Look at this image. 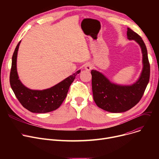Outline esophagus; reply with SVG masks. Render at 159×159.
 <instances>
[{
    "instance_id": "1",
    "label": "esophagus",
    "mask_w": 159,
    "mask_h": 159,
    "mask_svg": "<svg viewBox=\"0 0 159 159\" xmlns=\"http://www.w3.org/2000/svg\"><path fill=\"white\" fill-rule=\"evenodd\" d=\"M92 68H93V66L90 63H88L84 65V69L87 71H90L91 69H92Z\"/></svg>"
}]
</instances>
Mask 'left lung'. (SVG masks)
<instances>
[{
  "mask_svg": "<svg viewBox=\"0 0 159 159\" xmlns=\"http://www.w3.org/2000/svg\"><path fill=\"white\" fill-rule=\"evenodd\" d=\"M127 38L136 42L143 54V69L134 83L129 85L116 84L101 72L95 70L91 71L94 101L98 107L111 113L125 112L135 106L143 97L149 80L150 66L144 41L137 33L129 28Z\"/></svg>",
  "mask_w": 159,
  "mask_h": 159,
  "instance_id": "obj_1",
  "label": "left lung"
}]
</instances>
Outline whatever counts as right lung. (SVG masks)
Masks as SVG:
<instances>
[{
  "label": "right lung",
  "mask_w": 159,
  "mask_h": 159,
  "mask_svg": "<svg viewBox=\"0 0 159 159\" xmlns=\"http://www.w3.org/2000/svg\"><path fill=\"white\" fill-rule=\"evenodd\" d=\"M20 42L16 46L12 57L10 77V85L16 97L24 107L32 113H45L58 109L66 98L75 77L80 73V70L49 88L43 90L30 89L25 86L19 79L16 69V60Z\"/></svg>",
  "instance_id": "1"
}]
</instances>
